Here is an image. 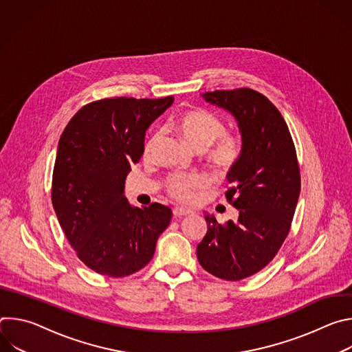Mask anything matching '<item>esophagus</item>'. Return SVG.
I'll use <instances>...</instances> for the list:
<instances>
[{
    "mask_svg": "<svg viewBox=\"0 0 352 352\" xmlns=\"http://www.w3.org/2000/svg\"><path fill=\"white\" fill-rule=\"evenodd\" d=\"M192 212L190 210H188V209H184V208H175L174 210H173V214H174V217L177 219V217H184V216H188V214H190Z\"/></svg>",
    "mask_w": 352,
    "mask_h": 352,
    "instance_id": "obj_1",
    "label": "esophagus"
}]
</instances>
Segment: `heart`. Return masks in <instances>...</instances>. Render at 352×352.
Listing matches in <instances>:
<instances>
[{"label": "heart", "instance_id": "heart-1", "mask_svg": "<svg viewBox=\"0 0 352 352\" xmlns=\"http://www.w3.org/2000/svg\"><path fill=\"white\" fill-rule=\"evenodd\" d=\"M174 126L197 152H206L209 163L219 173H228L241 159L243 142L238 133L226 132V125L216 114L205 109H195L179 114ZM162 139V131L147 136L143 144V156L147 159L155 153ZM210 178L205 173H173L164 179L166 192L178 202L189 204L195 193L206 188Z\"/></svg>", "mask_w": 352, "mask_h": 352}]
</instances>
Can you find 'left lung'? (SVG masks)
Listing matches in <instances>:
<instances>
[{
    "instance_id": "1",
    "label": "left lung",
    "mask_w": 352,
    "mask_h": 352,
    "mask_svg": "<svg viewBox=\"0 0 352 352\" xmlns=\"http://www.w3.org/2000/svg\"><path fill=\"white\" fill-rule=\"evenodd\" d=\"M202 96L235 117L243 152L227 174L226 197L239 210L238 221L219 224L206 213L208 232L196 256L210 274L238 281L266 267L285 241L300 190L299 166L289 129L266 96L249 87Z\"/></svg>"
}]
</instances>
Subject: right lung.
<instances>
[{"label": "right lung", "instance_id": "right-lung-1", "mask_svg": "<svg viewBox=\"0 0 352 352\" xmlns=\"http://www.w3.org/2000/svg\"><path fill=\"white\" fill-rule=\"evenodd\" d=\"M173 102V96L97 100L71 118L60 138L53 206L78 258L98 274L118 278L143 269L170 224V208H135L124 186L143 155L146 129Z\"/></svg>", "mask_w": 352, "mask_h": 352}]
</instances>
